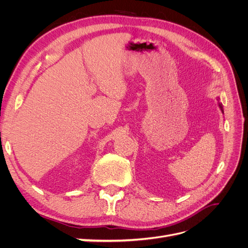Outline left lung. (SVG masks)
<instances>
[{
    "mask_svg": "<svg viewBox=\"0 0 248 248\" xmlns=\"http://www.w3.org/2000/svg\"><path fill=\"white\" fill-rule=\"evenodd\" d=\"M217 100H219V97H217ZM218 106H219V108L220 110L223 112V108H222V104L220 102H218Z\"/></svg>",
    "mask_w": 248,
    "mask_h": 248,
    "instance_id": "1",
    "label": "left lung"
}]
</instances>
